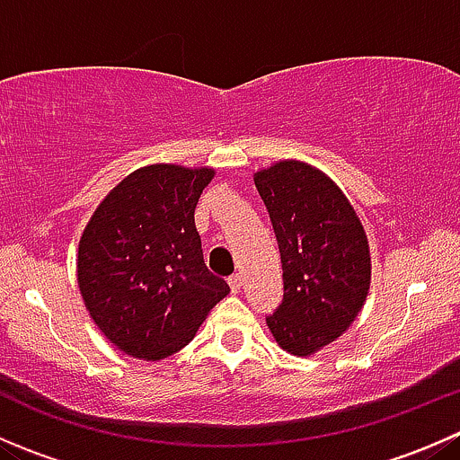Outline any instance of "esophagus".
Returning <instances> with one entry per match:
<instances>
[{
	"instance_id": "34e87169",
	"label": "esophagus",
	"mask_w": 460,
	"mask_h": 460,
	"mask_svg": "<svg viewBox=\"0 0 460 460\" xmlns=\"http://www.w3.org/2000/svg\"><path fill=\"white\" fill-rule=\"evenodd\" d=\"M229 287H231V291H234V294H238L240 287H243V276H240V273H234V276L229 278Z\"/></svg>"
}]
</instances>
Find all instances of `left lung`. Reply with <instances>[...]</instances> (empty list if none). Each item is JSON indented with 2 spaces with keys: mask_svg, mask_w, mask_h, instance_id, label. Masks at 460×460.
I'll use <instances>...</instances> for the list:
<instances>
[{
  "mask_svg": "<svg viewBox=\"0 0 460 460\" xmlns=\"http://www.w3.org/2000/svg\"><path fill=\"white\" fill-rule=\"evenodd\" d=\"M256 187L280 249L285 294L267 316L278 345L312 356L347 332L372 280L367 235L332 178L282 160L256 173Z\"/></svg>",
  "mask_w": 460,
  "mask_h": 460,
  "instance_id": "1",
  "label": "left lung"
}]
</instances>
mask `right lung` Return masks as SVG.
<instances>
[{"label": "right lung", "mask_w": 460, "mask_h": 460, "mask_svg": "<svg viewBox=\"0 0 460 460\" xmlns=\"http://www.w3.org/2000/svg\"><path fill=\"white\" fill-rule=\"evenodd\" d=\"M213 175L207 166H142L100 202L82 234V298L100 332L133 358L182 349L229 294L204 264L193 220Z\"/></svg>", "instance_id": "obj_1"}]
</instances>
